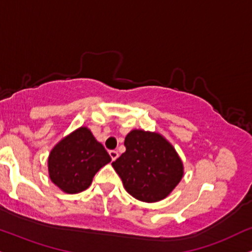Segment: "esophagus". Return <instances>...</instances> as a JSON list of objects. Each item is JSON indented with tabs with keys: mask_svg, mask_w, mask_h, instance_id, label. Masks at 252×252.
I'll use <instances>...</instances> for the list:
<instances>
[{
	"mask_svg": "<svg viewBox=\"0 0 252 252\" xmlns=\"http://www.w3.org/2000/svg\"><path fill=\"white\" fill-rule=\"evenodd\" d=\"M108 153H110V155H111V159H112V161H114V160L117 159L118 157H119V154H118V152H117V151H114V150L110 151V152H108Z\"/></svg>",
	"mask_w": 252,
	"mask_h": 252,
	"instance_id": "1",
	"label": "esophagus"
}]
</instances>
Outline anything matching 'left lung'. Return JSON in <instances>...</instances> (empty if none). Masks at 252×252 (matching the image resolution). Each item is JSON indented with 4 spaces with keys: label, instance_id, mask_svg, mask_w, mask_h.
Here are the masks:
<instances>
[{
    "label": "left lung",
    "instance_id": "obj_1",
    "mask_svg": "<svg viewBox=\"0 0 252 252\" xmlns=\"http://www.w3.org/2000/svg\"><path fill=\"white\" fill-rule=\"evenodd\" d=\"M126 152L112 166L126 191L144 202L162 200L183 175L182 161L166 139L158 133L134 129L125 138Z\"/></svg>",
    "mask_w": 252,
    "mask_h": 252
}]
</instances>
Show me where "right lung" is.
<instances>
[{"mask_svg": "<svg viewBox=\"0 0 252 252\" xmlns=\"http://www.w3.org/2000/svg\"><path fill=\"white\" fill-rule=\"evenodd\" d=\"M110 161L104 146L95 140L90 129L80 127L51 151L49 174L62 190L76 194L89 188L95 173Z\"/></svg>", "mask_w": 252, "mask_h": 252, "instance_id": "right-lung-1", "label": "right lung"}]
</instances>
